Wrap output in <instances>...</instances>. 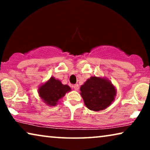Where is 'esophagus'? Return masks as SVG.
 Listing matches in <instances>:
<instances>
[{"instance_id": "esophagus-1", "label": "esophagus", "mask_w": 150, "mask_h": 150, "mask_svg": "<svg viewBox=\"0 0 150 150\" xmlns=\"http://www.w3.org/2000/svg\"><path fill=\"white\" fill-rule=\"evenodd\" d=\"M74 90H76V91H78L79 89V86L78 84H76V85H74Z\"/></svg>"}]
</instances>
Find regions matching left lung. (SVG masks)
Here are the masks:
<instances>
[{"label": "left lung", "instance_id": "left-lung-1", "mask_svg": "<svg viewBox=\"0 0 150 150\" xmlns=\"http://www.w3.org/2000/svg\"><path fill=\"white\" fill-rule=\"evenodd\" d=\"M85 106L89 110L99 111L106 109L115 101L117 89L111 81L104 77H90L80 88Z\"/></svg>", "mask_w": 150, "mask_h": 150}]
</instances>
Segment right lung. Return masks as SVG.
<instances>
[{"label": "right lung", "mask_w": 150, "mask_h": 150, "mask_svg": "<svg viewBox=\"0 0 150 150\" xmlns=\"http://www.w3.org/2000/svg\"><path fill=\"white\" fill-rule=\"evenodd\" d=\"M71 91V88L54 77H50L38 88V94L43 102L50 106H55L65 94Z\"/></svg>", "instance_id": "add662e5"}]
</instances>
